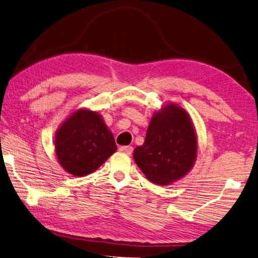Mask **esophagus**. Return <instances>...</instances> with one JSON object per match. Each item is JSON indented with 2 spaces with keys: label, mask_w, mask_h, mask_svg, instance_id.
Segmentation results:
<instances>
[{
  "label": "esophagus",
  "mask_w": 258,
  "mask_h": 258,
  "mask_svg": "<svg viewBox=\"0 0 258 258\" xmlns=\"http://www.w3.org/2000/svg\"><path fill=\"white\" fill-rule=\"evenodd\" d=\"M121 152H123L125 154H132L133 153V147L132 146H120L119 149Z\"/></svg>",
  "instance_id": "obj_1"
}]
</instances>
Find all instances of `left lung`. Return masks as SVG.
Returning a JSON list of instances; mask_svg holds the SVG:
<instances>
[{"label":"left lung","instance_id":"obj_1","mask_svg":"<svg viewBox=\"0 0 258 258\" xmlns=\"http://www.w3.org/2000/svg\"><path fill=\"white\" fill-rule=\"evenodd\" d=\"M198 153L197 133L184 108L169 103L150 121L144 144L134 151V159L146 178L169 185L187 174Z\"/></svg>","mask_w":258,"mask_h":258}]
</instances>
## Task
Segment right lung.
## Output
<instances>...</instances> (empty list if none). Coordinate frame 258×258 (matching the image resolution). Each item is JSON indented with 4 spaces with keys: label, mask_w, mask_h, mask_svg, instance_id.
<instances>
[{
    "label": "right lung",
    "mask_w": 258,
    "mask_h": 258,
    "mask_svg": "<svg viewBox=\"0 0 258 258\" xmlns=\"http://www.w3.org/2000/svg\"><path fill=\"white\" fill-rule=\"evenodd\" d=\"M54 151L69 174L81 177L91 174L115 153L116 144L99 113L80 108L59 125Z\"/></svg>",
    "instance_id": "add662e5"
}]
</instances>
